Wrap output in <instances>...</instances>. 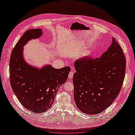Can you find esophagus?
Returning <instances> with one entry per match:
<instances>
[{"label": "esophagus", "mask_w": 135, "mask_h": 135, "mask_svg": "<svg viewBox=\"0 0 135 135\" xmlns=\"http://www.w3.org/2000/svg\"><path fill=\"white\" fill-rule=\"evenodd\" d=\"M73 74H74V72L73 71H71L69 74V78L70 79H72L73 78Z\"/></svg>", "instance_id": "34e87169"}]
</instances>
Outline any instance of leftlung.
I'll use <instances>...</instances> for the list:
<instances>
[{"label": "left lung", "instance_id": "8db88e82", "mask_svg": "<svg viewBox=\"0 0 135 135\" xmlns=\"http://www.w3.org/2000/svg\"><path fill=\"white\" fill-rule=\"evenodd\" d=\"M74 100L78 108L89 114L101 113L119 94L125 76L126 60L114 38L100 57L85 56L74 63Z\"/></svg>", "mask_w": 135, "mask_h": 135}]
</instances>
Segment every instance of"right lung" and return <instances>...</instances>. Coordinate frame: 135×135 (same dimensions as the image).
<instances>
[{
    "label": "right lung",
    "mask_w": 135,
    "mask_h": 135,
    "mask_svg": "<svg viewBox=\"0 0 135 135\" xmlns=\"http://www.w3.org/2000/svg\"><path fill=\"white\" fill-rule=\"evenodd\" d=\"M42 34L41 28L26 31L14 47L9 61V78L13 92L24 107L38 113L51 108L60 86L66 81L71 71L69 66L56 69L51 65L40 70L25 62L23 46Z\"/></svg>",
    "instance_id": "right-lung-1"
}]
</instances>
